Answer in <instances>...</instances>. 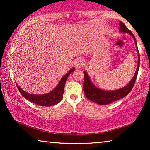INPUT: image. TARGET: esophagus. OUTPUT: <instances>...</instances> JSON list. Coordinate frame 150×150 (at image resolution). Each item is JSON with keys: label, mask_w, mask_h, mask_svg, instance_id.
I'll return each instance as SVG.
<instances>
[{"label": "esophagus", "mask_w": 150, "mask_h": 150, "mask_svg": "<svg viewBox=\"0 0 150 150\" xmlns=\"http://www.w3.org/2000/svg\"><path fill=\"white\" fill-rule=\"evenodd\" d=\"M83 63H84V62H83V60L82 59H78L76 61H75V63H74V65H75V67H76V68H81V67L83 66Z\"/></svg>", "instance_id": "34e87169"}]
</instances>
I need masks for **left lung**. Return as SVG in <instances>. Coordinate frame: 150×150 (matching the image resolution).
Listing matches in <instances>:
<instances>
[{"mask_svg":"<svg viewBox=\"0 0 150 150\" xmlns=\"http://www.w3.org/2000/svg\"><path fill=\"white\" fill-rule=\"evenodd\" d=\"M120 31L124 33H128L132 36L134 38L135 44L137 45V41L135 39L134 35L132 33V32L124 25V24L122 22H120ZM138 49V48H137ZM138 51L139 59H138V65H137L136 72L134 74V76H133L132 79L131 80L128 85H127L126 87L122 88V89L115 90V91H104L99 89V88L96 87L94 86L90 81L89 76L87 72L85 71H84V74H85V80H84V85H83V89L85 92V96L88 99L91 100V101L97 103L100 105H105V104H108L112 103V102H115L117 100L121 99V98L125 97L131 91V90L134 87V83L136 81V79L137 76V74H138L139 64H140V56H139V52Z\"/></svg>","mask_w":150,"mask_h":150,"instance_id":"obj_1","label":"left lung"}]
</instances>
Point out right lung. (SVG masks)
Returning <instances> with one entry per match:
<instances>
[{
	"mask_svg": "<svg viewBox=\"0 0 150 150\" xmlns=\"http://www.w3.org/2000/svg\"><path fill=\"white\" fill-rule=\"evenodd\" d=\"M75 68L73 67L71 70L68 71L64 76H63L61 80L59 82L58 85L55 87L54 90L50 93L46 94H42V95H35V94H30L26 93L24 91L16 84L18 90H19L20 93L26 98V100H29L30 102H33V103L38 104V105L42 106H54L55 104H58L59 102L61 101L63 98V94L64 92V87L65 82L68 77V76L74 71Z\"/></svg>",
	"mask_w": 150,
	"mask_h": 150,
	"instance_id": "right-lung-1",
	"label": "right lung"
}]
</instances>
